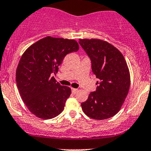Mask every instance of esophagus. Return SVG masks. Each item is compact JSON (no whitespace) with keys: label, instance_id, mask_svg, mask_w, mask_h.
I'll list each match as a JSON object with an SVG mask.
<instances>
[{"label":"esophagus","instance_id":"obj_1","mask_svg":"<svg viewBox=\"0 0 151 151\" xmlns=\"http://www.w3.org/2000/svg\"><path fill=\"white\" fill-rule=\"evenodd\" d=\"M72 93L76 94L77 92H78V89H74V88H72Z\"/></svg>","mask_w":151,"mask_h":151}]
</instances>
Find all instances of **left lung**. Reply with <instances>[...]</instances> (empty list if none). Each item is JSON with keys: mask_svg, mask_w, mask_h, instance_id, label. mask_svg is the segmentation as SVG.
<instances>
[{"mask_svg": "<svg viewBox=\"0 0 151 151\" xmlns=\"http://www.w3.org/2000/svg\"><path fill=\"white\" fill-rule=\"evenodd\" d=\"M79 44L89 57L97 82L96 91L81 103L86 115L105 120L115 115L125 102L130 85L127 63L120 51L100 39H79Z\"/></svg>", "mask_w": 151, "mask_h": 151, "instance_id": "obj_1", "label": "left lung"}]
</instances>
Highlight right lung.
I'll use <instances>...</instances> for the list:
<instances>
[{"instance_id": "add662e5", "label": "right lung", "mask_w": 151, "mask_h": 151, "mask_svg": "<svg viewBox=\"0 0 151 151\" xmlns=\"http://www.w3.org/2000/svg\"><path fill=\"white\" fill-rule=\"evenodd\" d=\"M78 49L75 40L47 36L22 55L16 69V84L23 101L36 117L49 120L64 110L71 89L57 82L52 74L57 73L67 54Z\"/></svg>"}]
</instances>
